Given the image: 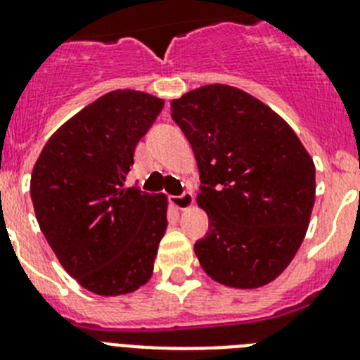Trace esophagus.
I'll use <instances>...</instances> for the list:
<instances>
[{
  "label": "esophagus",
  "mask_w": 360,
  "mask_h": 360,
  "mask_svg": "<svg viewBox=\"0 0 360 360\" xmlns=\"http://www.w3.org/2000/svg\"><path fill=\"white\" fill-rule=\"evenodd\" d=\"M169 202L174 209H178V211H186V209L195 205V196L191 195V193H184V195L180 196H171Z\"/></svg>",
  "instance_id": "obj_1"
}]
</instances>
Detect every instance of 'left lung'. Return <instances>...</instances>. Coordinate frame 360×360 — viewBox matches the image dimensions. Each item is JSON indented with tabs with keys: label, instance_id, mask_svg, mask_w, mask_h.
<instances>
[{
	"label": "left lung",
	"instance_id": "8db88e82",
	"mask_svg": "<svg viewBox=\"0 0 360 360\" xmlns=\"http://www.w3.org/2000/svg\"><path fill=\"white\" fill-rule=\"evenodd\" d=\"M198 162L209 234L195 252L225 287L257 288L290 265L316 202V165L294 129L247 91L207 84L171 101Z\"/></svg>",
	"mask_w": 360,
	"mask_h": 360
}]
</instances>
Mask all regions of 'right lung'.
I'll list each match as a JSON object with an SVG mask.
<instances>
[{
	"instance_id": "1",
	"label": "right lung",
	"mask_w": 360,
	"mask_h": 360,
	"mask_svg": "<svg viewBox=\"0 0 360 360\" xmlns=\"http://www.w3.org/2000/svg\"><path fill=\"white\" fill-rule=\"evenodd\" d=\"M162 108L144 91H110L50 136L32 171L41 232L63 269L94 294H129L153 274L167 198L124 182Z\"/></svg>"
}]
</instances>
